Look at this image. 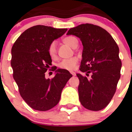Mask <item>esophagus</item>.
Wrapping results in <instances>:
<instances>
[{"instance_id":"34e87169","label":"esophagus","mask_w":132,"mask_h":132,"mask_svg":"<svg viewBox=\"0 0 132 132\" xmlns=\"http://www.w3.org/2000/svg\"><path fill=\"white\" fill-rule=\"evenodd\" d=\"M71 74H72V75L74 76H76L77 75H78V72H71Z\"/></svg>"}]
</instances>
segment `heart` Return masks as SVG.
Here are the masks:
<instances>
[{
    "label": "heart",
    "instance_id": "1",
    "mask_svg": "<svg viewBox=\"0 0 132 132\" xmlns=\"http://www.w3.org/2000/svg\"><path fill=\"white\" fill-rule=\"evenodd\" d=\"M76 65V62L71 58L69 61L62 63V66L63 68H66V69H69V70H72L73 69H75Z\"/></svg>",
    "mask_w": 132,
    "mask_h": 132
}]
</instances>
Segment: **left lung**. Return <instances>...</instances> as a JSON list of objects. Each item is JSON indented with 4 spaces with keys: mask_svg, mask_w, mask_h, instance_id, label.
<instances>
[{
    "mask_svg": "<svg viewBox=\"0 0 132 132\" xmlns=\"http://www.w3.org/2000/svg\"><path fill=\"white\" fill-rule=\"evenodd\" d=\"M79 38L82 57L79 99L82 107L91 109L108 101L116 91L122 64L116 41L104 25L84 24Z\"/></svg>",
    "mask_w": 132,
    "mask_h": 132,
    "instance_id": "8db88e82",
    "label": "left lung"
}]
</instances>
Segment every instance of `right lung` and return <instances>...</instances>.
I'll use <instances>...</instances> for the list:
<instances>
[{
	"instance_id": "obj_1",
	"label": "right lung",
	"mask_w": 132,
	"mask_h": 132,
	"mask_svg": "<svg viewBox=\"0 0 132 132\" xmlns=\"http://www.w3.org/2000/svg\"><path fill=\"white\" fill-rule=\"evenodd\" d=\"M60 37V30L51 23H37L21 35L13 53L11 66L18 92L35 107H51L61 98L50 83L57 50H64Z\"/></svg>"
}]
</instances>
